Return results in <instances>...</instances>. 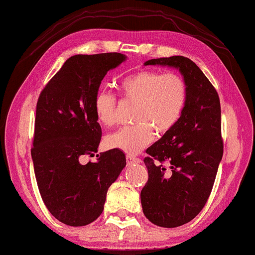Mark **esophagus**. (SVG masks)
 I'll use <instances>...</instances> for the list:
<instances>
[{"label":"esophagus","mask_w":255,"mask_h":255,"mask_svg":"<svg viewBox=\"0 0 255 255\" xmlns=\"http://www.w3.org/2000/svg\"><path fill=\"white\" fill-rule=\"evenodd\" d=\"M126 161H127V164H128V165H132V164H138V163H140V159H139V158L133 157V156H130V155H127V156H126Z\"/></svg>","instance_id":"obj_1"}]
</instances>
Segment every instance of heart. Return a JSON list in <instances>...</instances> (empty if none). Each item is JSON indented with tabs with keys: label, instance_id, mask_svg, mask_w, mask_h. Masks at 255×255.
I'll use <instances>...</instances> for the list:
<instances>
[{
	"label": "heart",
	"instance_id": "obj_1",
	"mask_svg": "<svg viewBox=\"0 0 255 255\" xmlns=\"http://www.w3.org/2000/svg\"><path fill=\"white\" fill-rule=\"evenodd\" d=\"M122 98L135 102L132 127H123L105 138L107 147L135 155L153 139L154 132L162 135L171 130L181 118L188 99V85L182 75L175 72L162 73L140 70L119 82ZM93 110L102 126L109 127L116 122L117 100L107 90L98 91L93 100Z\"/></svg>",
	"mask_w": 255,
	"mask_h": 255
}]
</instances>
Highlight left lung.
<instances>
[{
    "mask_svg": "<svg viewBox=\"0 0 255 255\" xmlns=\"http://www.w3.org/2000/svg\"><path fill=\"white\" fill-rule=\"evenodd\" d=\"M144 65L174 67L188 85L178 124L146 149L148 181L140 192L146 218L159 227L173 228L192 221L210 196L224 150L221 102L191 59L172 56L149 59Z\"/></svg>",
    "mask_w": 255,
    "mask_h": 255,
    "instance_id": "8db88e82",
    "label": "left lung"
}]
</instances>
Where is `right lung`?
Segmentation results:
<instances>
[{
  "instance_id": "right-lung-1",
  "label": "right lung",
  "mask_w": 255,
  "mask_h": 255,
  "mask_svg": "<svg viewBox=\"0 0 255 255\" xmlns=\"http://www.w3.org/2000/svg\"><path fill=\"white\" fill-rule=\"evenodd\" d=\"M126 56L119 53L75 55L42 90L37 102L31 156L42 201L59 222L85 226L102 214L108 189L126 166L119 149L93 156L101 127L93 100L101 81Z\"/></svg>"
}]
</instances>
